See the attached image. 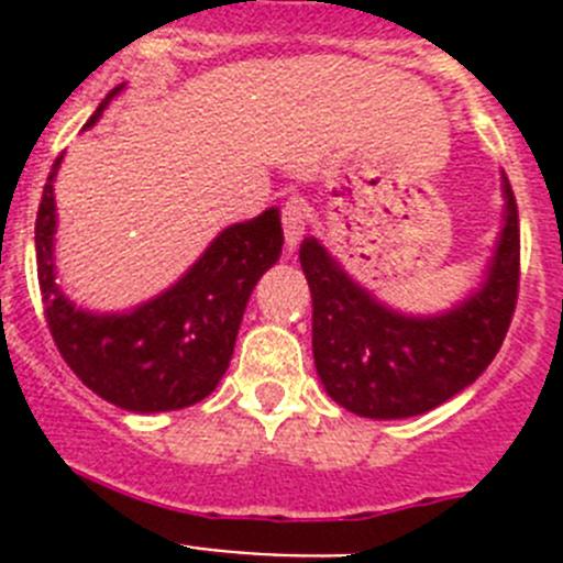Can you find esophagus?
<instances>
[{"instance_id": "obj_1", "label": "esophagus", "mask_w": 563, "mask_h": 563, "mask_svg": "<svg viewBox=\"0 0 563 563\" xmlns=\"http://www.w3.org/2000/svg\"><path fill=\"white\" fill-rule=\"evenodd\" d=\"M307 206L305 200H298V197H290L282 208V225H285V242H287V253H292L301 242V236L307 233Z\"/></svg>"}]
</instances>
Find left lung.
Here are the masks:
<instances>
[{
    "mask_svg": "<svg viewBox=\"0 0 563 563\" xmlns=\"http://www.w3.org/2000/svg\"><path fill=\"white\" fill-rule=\"evenodd\" d=\"M505 217L479 287L460 305L411 316L361 287L316 236L301 242L312 292V357L327 395L357 417L402 420L467 389L499 352L519 292V211L501 172Z\"/></svg>",
    "mask_w": 563,
    "mask_h": 563,
    "instance_id": "obj_1",
    "label": "left lung"
}]
</instances>
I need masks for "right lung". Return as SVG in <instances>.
I'll use <instances>...</instances> for the list:
<instances>
[{
  "mask_svg": "<svg viewBox=\"0 0 563 563\" xmlns=\"http://www.w3.org/2000/svg\"><path fill=\"white\" fill-rule=\"evenodd\" d=\"M123 87L103 98L84 129L96 126ZM62 161L58 154L36 217L38 287L58 352L87 389L118 409L157 415L200 402L228 372L253 287L282 256V213L267 208L228 225L161 296L123 312H92L56 285L53 183Z\"/></svg>",
  "mask_w": 563,
  "mask_h": 563,
  "instance_id": "right-lung-1",
  "label": "right lung"
}]
</instances>
